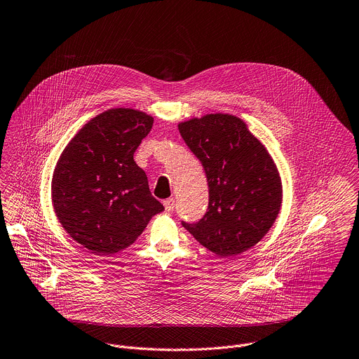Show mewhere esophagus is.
I'll return each mask as SVG.
<instances>
[{
    "label": "esophagus",
    "mask_w": 359,
    "mask_h": 359,
    "mask_svg": "<svg viewBox=\"0 0 359 359\" xmlns=\"http://www.w3.org/2000/svg\"><path fill=\"white\" fill-rule=\"evenodd\" d=\"M163 205H165V210L166 211H173V208H175V198L172 197V198H168V200H165L163 201Z\"/></svg>",
    "instance_id": "esophagus-1"
}]
</instances>
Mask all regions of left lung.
<instances>
[{
    "instance_id": "1",
    "label": "left lung",
    "mask_w": 359,
    "mask_h": 359,
    "mask_svg": "<svg viewBox=\"0 0 359 359\" xmlns=\"http://www.w3.org/2000/svg\"><path fill=\"white\" fill-rule=\"evenodd\" d=\"M177 127L203 163L210 193L205 215L183 226L217 256L249 250L267 235L281 210L283 183L274 159L233 114H204Z\"/></svg>"
}]
</instances>
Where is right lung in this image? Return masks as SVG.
<instances>
[{"label":"right lung","mask_w":359,"mask_h":359,"mask_svg":"<svg viewBox=\"0 0 359 359\" xmlns=\"http://www.w3.org/2000/svg\"><path fill=\"white\" fill-rule=\"evenodd\" d=\"M154 117L109 109L90 118L61 152L51 201L65 232L93 255H114L135 242L163 205L152 197L134 152Z\"/></svg>","instance_id":"right-lung-1"}]
</instances>
